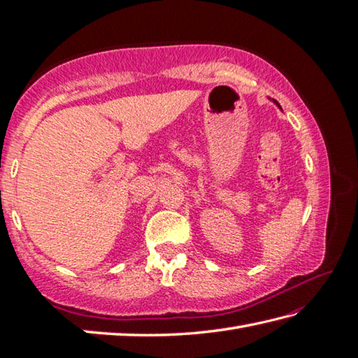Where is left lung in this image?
I'll return each mask as SVG.
<instances>
[{
	"label": "left lung",
	"mask_w": 358,
	"mask_h": 358,
	"mask_svg": "<svg viewBox=\"0 0 358 358\" xmlns=\"http://www.w3.org/2000/svg\"><path fill=\"white\" fill-rule=\"evenodd\" d=\"M273 103H277V101H275V100H273ZM277 106H280V104H278V103H277Z\"/></svg>",
	"instance_id": "8db88e82"
}]
</instances>
